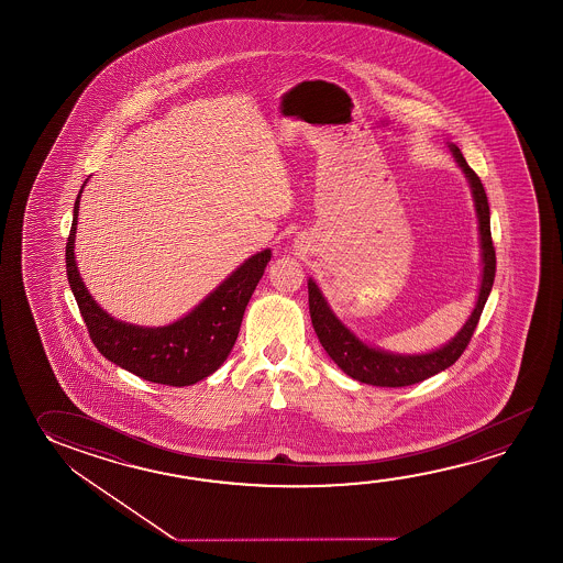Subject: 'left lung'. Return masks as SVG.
<instances>
[{
	"mask_svg": "<svg viewBox=\"0 0 563 563\" xmlns=\"http://www.w3.org/2000/svg\"><path fill=\"white\" fill-rule=\"evenodd\" d=\"M452 151L455 163L461 166L463 175L470 183L477 222H479V245H481V283L479 295L475 300V308L471 312L467 322L463 323L460 332L453 335L452 340L443 343L438 350L428 353H393V351L380 350L369 345L367 341L361 340L351 332L345 323L335 316L320 286L316 285L313 278H308V302H310V318H312L313 332L322 343L325 353L332 357L333 363L351 378L373 385V387H408L420 383L424 378L438 375L440 371L452 367L455 361L460 360L461 353L467 347L471 335L479 323L481 312L485 308L493 280H495V268L497 257L495 247L490 240V210H488L487 194L481 185L479 176L473 173L465 157L461 155L460 147L448 143Z\"/></svg>",
	"mask_w": 563,
	"mask_h": 563,
	"instance_id": "obj_1",
	"label": "left lung"
}]
</instances>
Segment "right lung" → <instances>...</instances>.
<instances>
[{
  "label": "right lung",
  "instance_id": "1",
  "mask_svg": "<svg viewBox=\"0 0 563 563\" xmlns=\"http://www.w3.org/2000/svg\"><path fill=\"white\" fill-rule=\"evenodd\" d=\"M86 183L76 196L73 228L66 243V275L93 345L121 369L158 385L190 387L210 377L233 350L245 308L273 253L263 250L251 255L176 322L157 328L121 322L93 300L76 265V225Z\"/></svg>",
  "mask_w": 563,
  "mask_h": 563
}]
</instances>
